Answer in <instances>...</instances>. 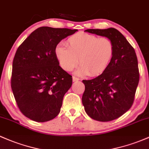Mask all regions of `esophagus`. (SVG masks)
Here are the masks:
<instances>
[{
    "instance_id": "34e87169",
    "label": "esophagus",
    "mask_w": 149,
    "mask_h": 149,
    "mask_svg": "<svg viewBox=\"0 0 149 149\" xmlns=\"http://www.w3.org/2000/svg\"><path fill=\"white\" fill-rule=\"evenodd\" d=\"M79 81V78H77V77H75V76H73V82H75V81Z\"/></svg>"
}]
</instances>
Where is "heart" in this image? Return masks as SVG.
Wrapping results in <instances>:
<instances>
[{"label": "heart", "instance_id": "obj_1", "mask_svg": "<svg viewBox=\"0 0 149 149\" xmlns=\"http://www.w3.org/2000/svg\"><path fill=\"white\" fill-rule=\"evenodd\" d=\"M66 47L58 45L55 56L61 67L71 71L81 65L76 73L81 76H97L107 69L114 54V45L107 37L79 32L71 35L66 42Z\"/></svg>", "mask_w": 149, "mask_h": 149}]
</instances>
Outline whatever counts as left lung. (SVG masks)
Masks as SVG:
<instances>
[{
  "mask_svg": "<svg viewBox=\"0 0 149 149\" xmlns=\"http://www.w3.org/2000/svg\"><path fill=\"white\" fill-rule=\"evenodd\" d=\"M89 33L107 37L114 45L112 61L101 75L83 80L82 102L90 117L100 122L117 119L131 108L139 81L134 49L114 28L88 29Z\"/></svg>",
  "mask_w": 149,
  "mask_h": 149,
  "instance_id": "8db88e82",
  "label": "left lung"
}]
</instances>
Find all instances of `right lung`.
<instances>
[{"label": "right lung", "mask_w": 149, "mask_h": 149, "mask_svg": "<svg viewBox=\"0 0 149 149\" xmlns=\"http://www.w3.org/2000/svg\"><path fill=\"white\" fill-rule=\"evenodd\" d=\"M76 31L39 27L17 48L13 61L11 88L19 110L27 118L45 122L60 112L72 76L59 66L55 48Z\"/></svg>", "instance_id": "add662e5"}]
</instances>
